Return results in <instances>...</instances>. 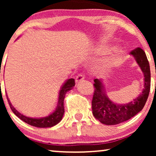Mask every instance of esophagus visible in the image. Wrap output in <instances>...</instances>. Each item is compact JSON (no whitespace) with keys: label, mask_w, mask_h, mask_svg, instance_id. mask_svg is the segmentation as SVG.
I'll use <instances>...</instances> for the list:
<instances>
[{"label":"esophagus","mask_w":156,"mask_h":156,"mask_svg":"<svg viewBox=\"0 0 156 156\" xmlns=\"http://www.w3.org/2000/svg\"><path fill=\"white\" fill-rule=\"evenodd\" d=\"M84 80V76H83L82 74H79V75L76 77L75 82H76V83H77V84H79V83H80L81 82H82V81H83Z\"/></svg>","instance_id":"esophagus-1"}]
</instances>
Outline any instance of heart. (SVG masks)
<instances>
[{
	"label": "heart",
	"instance_id": "b5f03b06",
	"mask_svg": "<svg viewBox=\"0 0 156 156\" xmlns=\"http://www.w3.org/2000/svg\"><path fill=\"white\" fill-rule=\"evenodd\" d=\"M109 50L110 48H97L95 49V52L98 54H106V53L109 52ZM123 55H124V51H123V49L116 50L114 54L105 59V61H104L105 67L112 68L116 67L122 60Z\"/></svg>",
	"mask_w": 156,
	"mask_h": 156
}]
</instances>
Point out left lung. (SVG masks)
<instances>
[{
  "mask_svg": "<svg viewBox=\"0 0 156 156\" xmlns=\"http://www.w3.org/2000/svg\"><path fill=\"white\" fill-rule=\"evenodd\" d=\"M131 54L144 74V89L133 101L126 104L113 101L106 94L104 80H94L95 91L91 102L92 113L103 124L116 125L128 121L140 112L146 104L151 88L150 66L146 53L141 48H136Z\"/></svg>",
  "mask_w": 156,
  "mask_h": 156,
  "instance_id": "left-lung-1",
  "label": "left lung"
}]
</instances>
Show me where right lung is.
I'll return each mask as SVG.
<instances>
[{
	"label": "right lung",
	"instance_id": "right-lung-1",
	"mask_svg": "<svg viewBox=\"0 0 156 156\" xmlns=\"http://www.w3.org/2000/svg\"><path fill=\"white\" fill-rule=\"evenodd\" d=\"M74 85H75V82H74V79L70 78L65 81V83L61 86V88L59 91L58 101H57L56 108L48 116L44 117H30L21 114L18 110H16L10 103L7 94H6V97H7L8 104H9L12 112L21 120L28 123L29 125L33 126L38 128H50L57 125L62 119L64 114H65L64 99H65L66 94L73 89Z\"/></svg>",
	"mask_w": 156,
	"mask_h": 156
}]
</instances>
